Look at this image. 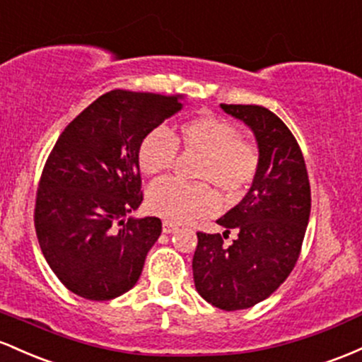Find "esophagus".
<instances>
[{
	"label": "esophagus",
	"instance_id": "esophagus-1",
	"mask_svg": "<svg viewBox=\"0 0 362 362\" xmlns=\"http://www.w3.org/2000/svg\"><path fill=\"white\" fill-rule=\"evenodd\" d=\"M177 229V226L174 224V222H169V221H164V224H162V230H164L165 234H170L174 233V230Z\"/></svg>",
	"mask_w": 362,
	"mask_h": 362
}]
</instances>
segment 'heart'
Masks as SVG:
<instances>
[{"instance_id": "1", "label": "heart", "mask_w": 362, "mask_h": 362, "mask_svg": "<svg viewBox=\"0 0 362 362\" xmlns=\"http://www.w3.org/2000/svg\"><path fill=\"white\" fill-rule=\"evenodd\" d=\"M177 145L186 152L202 153L197 177L214 182L227 198H239L251 186L259 168L258 148L243 140L241 132L214 115L185 121L174 138L168 128L157 127L141 138L138 162L145 174L165 173L176 164ZM152 214L169 222H188L210 215L217 209V197L206 182L188 185L174 177L153 182L147 193Z\"/></svg>"}]
</instances>
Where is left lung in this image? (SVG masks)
<instances>
[{
	"label": "left lung",
	"mask_w": 362,
	"mask_h": 362,
	"mask_svg": "<svg viewBox=\"0 0 362 362\" xmlns=\"http://www.w3.org/2000/svg\"><path fill=\"white\" fill-rule=\"evenodd\" d=\"M221 107L255 133L259 168L246 197L217 221L226 233H197L193 279L206 303L235 311L267 299L289 277L310 221L311 189L301 148L277 115L263 105ZM230 230L238 235L227 245Z\"/></svg>",
	"instance_id": "left-lung-1"
}]
</instances>
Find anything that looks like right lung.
Instances as JSON below:
<instances>
[{
  "label": "right lung",
  "mask_w": 362,
  "mask_h": 362,
  "mask_svg": "<svg viewBox=\"0 0 362 362\" xmlns=\"http://www.w3.org/2000/svg\"><path fill=\"white\" fill-rule=\"evenodd\" d=\"M185 103L182 95L111 90L85 107L52 147L34 224L47 265L73 294L109 301L140 279L162 222L124 221L144 200L138 147Z\"/></svg>",
  "instance_id": "1"
}]
</instances>
